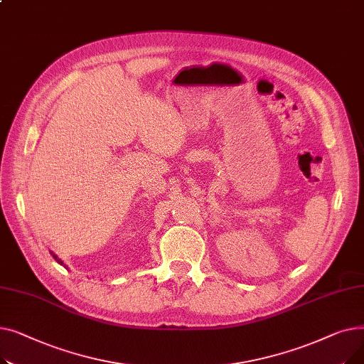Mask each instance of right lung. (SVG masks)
Returning <instances> with one entry per match:
<instances>
[{"instance_id": "add662e5", "label": "right lung", "mask_w": 364, "mask_h": 364, "mask_svg": "<svg viewBox=\"0 0 364 364\" xmlns=\"http://www.w3.org/2000/svg\"><path fill=\"white\" fill-rule=\"evenodd\" d=\"M50 254H51V255H53V258H54V259H55V261H57V262H59V264H60V265H63V267H65V269H68V267H66V265H65V264H63V261H62V259H60V258H57V255H54V254H53V252H50Z\"/></svg>"}]
</instances>
